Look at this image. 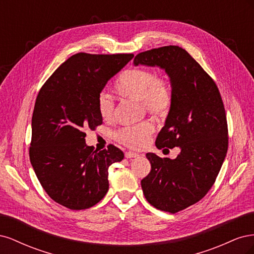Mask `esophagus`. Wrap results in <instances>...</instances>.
I'll list each match as a JSON object with an SVG mask.
<instances>
[{
  "mask_svg": "<svg viewBox=\"0 0 254 254\" xmlns=\"http://www.w3.org/2000/svg\"><path fill=\"white\" fill-rule=\"evenodd\" d=\"M125 157H126L127 159L136 158V157H139V153L133 152V151H127V152H125Z\"/></svg>",
  "mask_w": 254,
  "mask_h": 254,
  "instance_id": "esophagus-1",
  "label": "esophagus"
}]
</instances>
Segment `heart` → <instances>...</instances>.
<instances>
[{"label":"heart","mask_w":254,"mask_h":254,"mask_svg":"<svg viewBox=\"0 0 254 254\" xmlns=\"http://www.w3.org/2000/svg\"><path fill=\"white\" fill-rule=\"evenodd\" d=\"M114 89L122 96L141 103L145 112L156 119H165L173 106V91L165 78L147 68L130 67L123 72L114 82ZM97 109L104 120L114 115V102L106 91L97 96ZM155 126L142 122L134 126L123 127L114 132V139L132 149H140L147 144Z\"/></svg>","instance_id":"obj_1"}]
</instances>
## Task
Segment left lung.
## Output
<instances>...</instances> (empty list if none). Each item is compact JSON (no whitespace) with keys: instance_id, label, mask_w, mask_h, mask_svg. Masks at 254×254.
I'll list each match as a JSON object with an SVG mask.
<instances>
[{"instance_id":"left-lung-1","label":"left lung","mask_w":254,"mask_h":254,"mask_svg":"<svg viewBox=\"0 0 254 254\" xmlns=\"http://www.w3.org/2000/svg\"><path fill=\"white\" fill-rule=\"evenodd\" d=\"M133 64L158 65L171 78L173 106L156 146L181 151L174 160L148 152L151 170L141 186L151 205L174 214L202 199L217 178L229 143L224 102L211 76L178 45L142 52Z\"/></svg>"}]
</instances>
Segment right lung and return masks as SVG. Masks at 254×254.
Here are the masks:
<instances>
[{
	"instance_id": "add662e5",
	"label": "right lung",
	"mask_w": 254,
	"mask_h": 254,
	"mask_svg": "<svg viewBox=\"0 0 254 254\" xmlns=\"http://www.w3.org/2000/svg\"><path fill=\"white\" fill-rule=\"evenodd\" d=\"M132 58L133 54H75L38 93L30 163L47 194L67 209H89L101 201L109 190V166L124 158L112 144L103 150L87 146L84 130L103 124L99 92Z\"/></svg>"
}]
</instances>
